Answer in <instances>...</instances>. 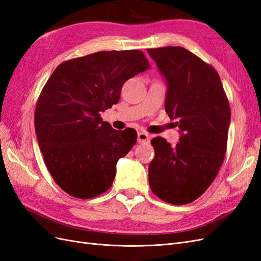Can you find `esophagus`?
I'll use <instances>...</instances> for the list:
<instances>
[{"mask_svg": "<svg viewBox=\"0 0 261 261\" xmlns=\"http://www.w3.org/2000/svg\"><path fill=\"white\" fill-rule=\"evenodd\" d=\"M137 141L139 144H148L150 141V137L147 133L141 132L137 134Z\"/></svg>", "mask_w": 261, "mask_h": 261, "instance_id": "obj_1", "label": "esophagus"}]
</instances>
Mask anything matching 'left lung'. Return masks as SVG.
Returning <instances> with one entry per match:
<instances>
[{
	"mask_svg": "<svg viewBox=\"0 0 261 261\" xmlns=\"http://www.w3.org/2000/svg\"><path fill=\"white\" fill-rule=\"evenodd\" d=\"M167 84L165 112L180 134L175 146L151 140L149 185L160 199L185 204L216 178L226 150L231 111L217 70L181 46L148 49Z\"/></svg>",
	"mask_w": 261,
	"mask_h": 261,
	"instance_id": "left-lung-1",
	"label": "left lung"
}]
</instances>
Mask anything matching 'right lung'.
<instances>
[{
	"label": "right lung",
	"instance_id": "1",
	"mask_svg": "<svg viewBox=\"0 0 261 261\" xmlns=\"http://www.w3.org/2000/svg\"><path fill=\"white\" fill-rule=\"evenodd\" d=\"M149 67L139 50L101 51L62 63L46 82L36 135L55 183L70 196L93 198L111 187L137 134L112 128L101 114L117 103L126 81Z\"/></svg>",
	"mask_w": 261,
	"mask_h": 261
}]
</instances>
